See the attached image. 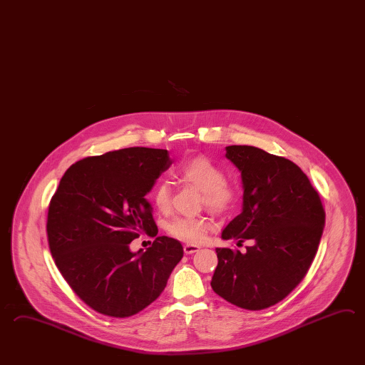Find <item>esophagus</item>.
Listing matches in <instances>:
<instances>
[{
	"label": "esophagus",
	"instance_id": "obj_1",
	"mask_svg": "<svg viewBox=\"0 0 365 365\" xmlns=\"http://www.w3.org/2000/svg\"><path fill=\"white\" fill-rule=\"evenodd\" d=\"M200 250V247L195 246V245H186L183 247V251L186 255H192V253L197 252Z\"/></svg>",
	"mask_w": 365,
	"mask_h": 365
}]
</instances>
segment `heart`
<instances>
[{"label":"heart","instance_id":"b5f03b06","mask_svg":"<svg viewBox=\"0 0 365 365\" xmlns=\"http://www.w3.org/2000/svg\"><path fill=\"white\" fill-rule=\"evenodd\" d=\"M178 175L187 183L201 190V204L212 212H226L238 199L237 186L225 179L222 169L207 157L197 156L187 160L179 166ZM152 197L158 210L168 212L171 205L170 183L168 180H160L153 188ZM213 226L212 220L207 217L178 216L171 220L168 230L173 237L183 242L199 245Z\"/></svg>","mask_w":365,"mask_h":365}]
</instances>
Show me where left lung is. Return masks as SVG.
Returning <instances> with one entry per match:
<instances>
[{"label":"left lung","mask_w":365,"mask_h":365,"mask_svg":"<svg viewBox=\"0 0 365 365\" xmlns=\"http://www.w3.org/2000/svg\"><path fill=\"white\" fill-rule=\"evenodd\" d=\"M240 171L242 213L222 231L225 240L246 239L245 253L216 248L210 286L217 295L250 311L286 298L304 278L320 245L325 210L298 165L251 145L226 147Z\"/></svg>","instance_id":"left-lung-1"}]
</instances>
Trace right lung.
<instances>
[{
    "mask_svg": "<svg viewBox=\"0 0 365 365\" xmlns=\"http://www.w3.org/2000/svg\"><path fill=\"white\" fill-rule=\"evenodd\" d=\"M170 165L166 149L133 147L83 158L61 178L48 210L49 248L68 286L96 312H140L183 257L168 237L147 251L130 250L143 232H158L145 195Z\"/></svg>",
    "mask_w": 365,
    "mask_h": 365,
    "instance_id": "1",
    "label": "right lung"
}]
</instances>
